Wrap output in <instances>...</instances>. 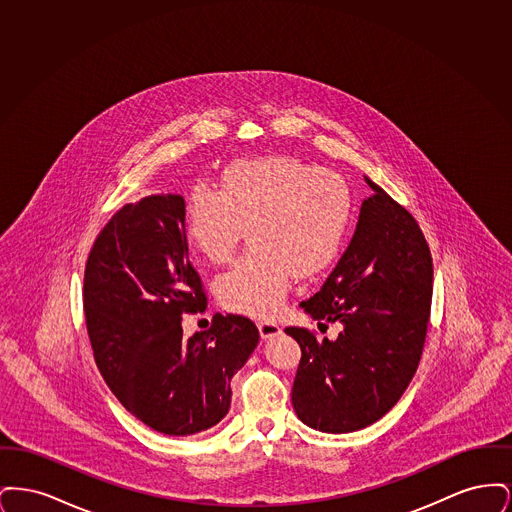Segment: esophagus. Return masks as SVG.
<instances>
[{
  "label": "esophagus",
  "instance_id": "34e87169",
  "mask_svg": "<svg viewBox=\"0 0 512 512\" xmlns=\"http://www.w3.org/2000/svg\"><path fill=\"white\" fill-rule=\"evenodd\" d=\"M257 328H259V332H261V338H263V340H272V338H276V336H280V334H282L280 324L270 322V320H259V322H257Z\"/></svg>",
  "mask_w": 512,
  "mask_h": 512
}]
</instances>
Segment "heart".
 I'll return each mask as SVG.
<instances>
[{
	"mask_svg": "<svg viewBox=\"0 0 512 512\" xmlns=\"http://www.w3.org/2000/svg\"><path fill=\"white\" fill-rule=\"evenodd\" d=\"M353 195L338 172L292 155L228 165L220 190L195 186L186 201V238L195 251L224 263L247 236L251 249L215 282L222 307L274 317L292 284L315 276L338 255L349 228Z\"/></svg>",
	"mask_w": 512,
	"mask_h": 512,
	"instance_id": "b5f03b06",
	"label": "heart"
}]
</instances>
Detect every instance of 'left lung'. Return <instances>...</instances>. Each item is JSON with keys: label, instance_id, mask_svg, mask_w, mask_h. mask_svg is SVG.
<instances>
[{"label": "left lung", "instance_id": "left-lung-1", "mask_svg": "<svg viewBox=\"0 0 512 512\" xmlns=\"http://www.w3.org/2000/svg\"><path fill=\"white\" fill-rule=\"evenodd\" d=\"M372 194L336 268L303 311L338 322L336 340L286 328L301 347L292 388L297 418L326 434L357 432L401 399L422 355L432 257L413 215L365 176Z\"/></svg>", "mask_w": 512, "mask_h": 512}]
</instances>
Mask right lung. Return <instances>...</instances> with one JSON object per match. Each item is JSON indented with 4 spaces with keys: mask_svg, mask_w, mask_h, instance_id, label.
Returning <instances> with one entry per match:
<instances>
[{
    "mask_svg": "<svg viewBox=\"0 0 512 512\" xmlns=\"http://www.w3.org/2000/svg\"><path fill=\"white\" fill-rule=\"evenodd\" d=\"M184 215L178 194L124 205L101 230L84 274L88 336L105 384L128 413L167 436L219 424L230 380L259 343L251 320L220 313L209 332L184 336V313L205 309Z\"/></svg>",
    "mask_w": 512,
    "mask_h": 512,
    "instance_id": "right-lung-1",
    "label": "right lung"
}]
</instances>
